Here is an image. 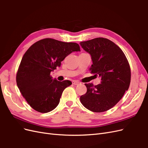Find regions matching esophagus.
<instances>
[{"mask_svg": "<svg viewBox=\"0 0 148 148\" xmlns=\"http://www.w3.org/2000/svg\"><path fill=\"white\" fill-rule=\"evenodd\" d=\"M72 83H73V84H74V85H78V84H81V83H80V82H78V81H73V82H72Z\"/></svg>", "mask_w": 148, "mask_h": 148, "instance_id": "obj_1", "label": "esophagus"}]
</instances>
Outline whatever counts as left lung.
<instances>
[{
	"mask_svg": "<svg viewBox=\"0 0 148 148\" xmlns=\"http://www.w3.org/2000/svg\"><path fill=\"white\" fill-rule=\"evenodd\" d=\"M91 56V73L99 75L101 84H85L86 94L80 97L82 104L94 112H103L113 107L128 89L131 70L125 53L110 40L97 38L80 42Z\"/></svg>",
	"mask_w": 148,
	"mask_h": 148,
	"instance_id": "left-lung-1",
	"label": "left lung"
}]
</instances>
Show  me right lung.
<instances>
[{"instance_id":"right-lung-1","label":"right lung","mask_w":148,"mask_h":148,"mask_svg":"<svg viewBox=\"0 0 148 148\" xmlns=\"http://www.w3.org/2000/svg\"><path fill=\"white\" fill-rule=\"evenodd\" d=\"M75 51H80L77 43L46 38L33 44L25 53L16 73V84L34 110L47 113L59 104L62 92L71 82L53 79L51 72Z\"/></svg>"}]
</instances>
